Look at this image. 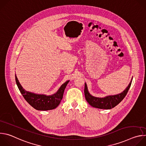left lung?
<instances>
[{
    "mask_svg": "<svg viewBox=\"0 0 146 146\" xmlns=\"http://www.w3.org/2000/svg\"><path fill=\"white\" fill-rule=\"evenodd\" d=\"M132 81L130 82L128 87L122 93L112 96H108L105 98H96L92 96L89 93L86 83H85L84 87V94L86 100L90 105L96 108L101 109H111L117 105L123 99V98L127 95L128 90L131 86Z\"/></svg>",
    "mask_w": 146,
    "mask_h": 146,
    "instance_id": "1",
    "label": "left lung"
}]
</instances>
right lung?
<instances>
[{
	"instance_id": "1",
	"label": "right lung",
	"mask_w": 146,
	"mask_h": 146,
	"mask_svg": "<svg viewBox=\"0 0 146 146\" xmlns=\"http://www.w3.org/2000/svg\"><path fill=\"white\" fill-rule=\"evenodd\" d=\"M15 81L19 91L31 106L37 110H50L55 109L59 105L69 81H67L62 84L57 92L51 96L37 95L26 91L19 84L16 75Z\"/></svg>"
}]
</instances>
